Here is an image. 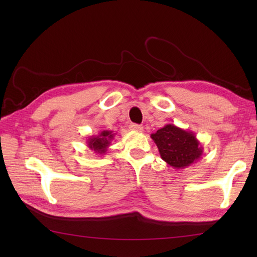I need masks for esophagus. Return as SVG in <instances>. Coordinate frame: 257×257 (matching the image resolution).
I'll use <instances>...</instances> for the list:
<instances>
[{"label": "esophagus", "mask_w": 257, "mask_h": 257, "mask_svg": "<svg viewBox=\"0 0 257 257\" xmlns=\"http://www.w3.org/2000/svg\"><path fill=\"white\" fill-rule=\"evenodd\" d=\"M129 128L130 130H133V132H138V133H141L144 130V127H141L140 124H137V123H132Z\"/></svg>", "instance_id": "esophagus-1"}]
</instances>
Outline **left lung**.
<instances>
[{
  "label": "left lung",
  "instance_id": "1",
  "mask_svg": "<svg viewBox=\"0 0 257 257\" xmlns=\"http://www.w3.org/2000/svg\"><path fill=\"white\" fill-rule=\"evenodd\" d=\"M159 154L169 166L184 169L198 161L203 154V147L192 132L179 128L172 123L151 134Z\"/></svg>",
  "mask_w": 257,
  "mask_h": 257
}]
</instances>
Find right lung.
<instances>
[{
    "mask_svg": "<svg viewBox=\"0 0 257 257\" xmlns=\"http://www.w3.org/2000/svg\"><path fill=\"white\" fill-rule=\"evenodd\" d=\"M113 137L114 134L110 130H102L101 133L98 134V136H91L87 139V147L94 150L98 155H105Z\"/></svg>",
    "mask_w": 257,
    "mask_h": 257,
    "instance_id": "obj_1",
    "label": "right lung"
}]
</instances>
